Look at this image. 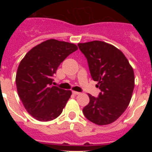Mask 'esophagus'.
I'll list each match as a JSON object with an SVG mask.
<instances>
[{
  "label": "esophagus",
  "mask_w": 152,
  "mask_h": 152,
  "mask_svg": "<svg viewBox=\"0 0 152 152\" xmlns=\"http://www.w3.org/2000/svg\"><path fill=\"white\" fill-rule=\"evenodd\" d=\"M72 94H73L74 95H78V94H80V93L77 92V91H72Z\"/></svg>",
  "instance_id": "esophagus-1"
}]
</instances>
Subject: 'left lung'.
Wrapping results in <instances>:
<instances>
[{"label": "left lung", "mask_w": 152, "mask_h": 152, "mask_svg": "<svg viewBox=\"0 0 152 152\" xmlns=\"http://www.w3.org/2000/svg\"><path fill=\"white\" fill-rule=\"evenodd\" d=\"M88 60L92 79L100 90L97 97L89 94L83 109L88 120L96 125L113 123L124 113L135 87L134 72L123 52L102 41L77 44Z\"/></svg>", "instance_id": "left-lung-1"}]
</instances>
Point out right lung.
I'll return each mask as SVG.
<instances>
[{
    "label": "right lung",
    "instance_id": "add662e5",
    "mask_svg": "<svg viewBox=\"0 0 152 152\" xmlns=\"http://www.w3.org/2000/svg\"><path fill=\"white\" fill-rule=\"evenodd\" d=\"M77 45L49 39L33 47L22 59L16 75L18 95L24 107L39 121L56 119L62 112L72 91L52 86L58 67Z\"/></svg>",
    "mask_w": 152,
    "mask_h": 152
}]
</instances>
